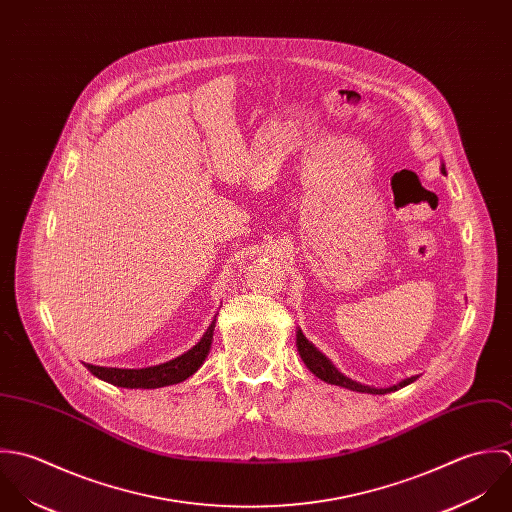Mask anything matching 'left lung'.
<instances>
[{
	"instance_id": "obj_1",
	"label": "left lung",
	"mask_w": 512,
	"mask_h": 512,
	"mask_svg": "<svg viewBox=\"0 0 512 512\" xmlns=\"http://www.w3.org/2000/svg\"><path fill=\"white\" fill-rule=\"evenodd\" d=\"M441 172L445 174V168H441ZM297 348H299V354H301L303 362L307 364L308 370H310L316 378L324 380L326 384H334V386H340V388H348V390H352V392H362V394H390V392H396V390H400V388H404V386H408V384L417 380V376H411V378H406V380H402L400 384L390 386V388H380V390H378V388H370V386L358 384V382L346 378L344 374H340V372L334 368V364H332L322 352H318V350L312 346V342H308L307 336H305L301 330L297 332Z\"/></svg>"
}]
</instances>
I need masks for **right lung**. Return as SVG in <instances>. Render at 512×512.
Returning a JSON list of instances; mask_svg holds the SVG:
<instances>
[{
  "instance_id": "obj_1",
  "label": "right lung",
  "mask_w": 512,
  "mask_h": 512,
  "mask_svg": "<svg viewBox=\"0 0 512 512\" xmlns=\"http://www.w3.org/2000/svg\"><path fill=\"white\" fill-rule=\"evenodd\" d=\"M213 328H215V318L211 320V324L207 326L202 340L188 350L186 354L158 364V366H150V368H140V370H128V368H104V366H93V364H85L87 370L97 376L99 380L108 382L112 386L118 388H130V390H154V388H164V386H172V384H180L184 380H188L192 374L198 372V368L204 364L209 348H211V340H213Z\"/></svg>"
}]
</instances>
